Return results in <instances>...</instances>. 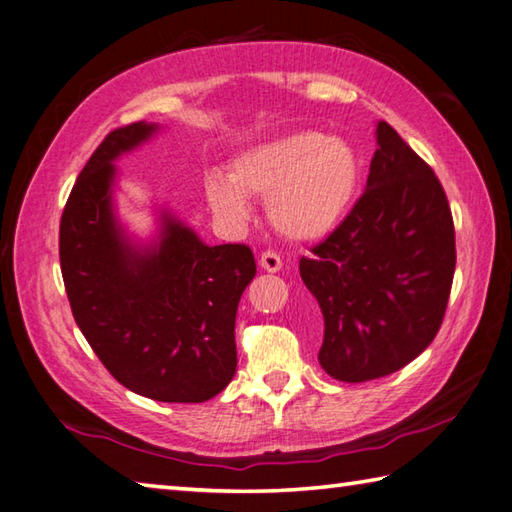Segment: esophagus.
Segmentation results:
<instances>
[{"mask_svg": "<svg viewBox=\"0 0 512 512\" xmlns=\"http://www.w3.org/2000/svg\"><path fill=\"white\" fill-rule=\"evenodd\" d=\"M259 266H262L266 273H277L282 268V259L275 250H264L262 257H259Z\"/></svg>", "mask_w": 512, "mask_h": 512, "instance_id": "esophagus-1", "label": "esophagus"}]
</instances>
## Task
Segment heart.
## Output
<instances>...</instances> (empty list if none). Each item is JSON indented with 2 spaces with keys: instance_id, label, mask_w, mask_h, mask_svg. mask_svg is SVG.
Instances as JSON below:
<instances>
[{
  "instance_id": "obj_1",
  "label": "heart",
  "mask_w": 512,
  "mask_h": 512,
  "mask_svg": "<svg viewBox=\"0 0 512 512\" xmlns=\"http://www.w3.org/2000/svg\"><path fill=\"white\" fill-rule=\"evenodd\" d=\"M358 179V156L345 141L297 132L239 154L228 179L206 181V199L230 228L250 219L248 197L266 199L268 221L282 237L313 241L347 215Z\"/></svg>"
}]
</instances>
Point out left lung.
I'll return each instance as SVG.
<instances>
[{
  "mask_svg": "<svg viewBox=\"0 0 512 512\" xmlns=\"http://www.w3.org/2000/svg\"><path fill=\"white\" fill-rule=\"evenodd\" d=\"M367 188L300 259L324 318L322 369L342 383L394 374L441 329L457 250L439 179L394 127L376 125Z\"/></svg>",
  "mask_w": 512,
  "mask_h": 512,
  "instance_id": "1",
  "label": "left lung"
}]
</instances>
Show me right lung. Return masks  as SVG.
<instances>
[{
  "label": "right lung",
  "mask_w": 512,
  "mask_h": 512,
  "mask_svg": "<svg viewBox=\"0 0 512 512\" xmlns=\"http://www.w3.org/2000/svg\"><path fill=\"white\" fill-rule=\"evenodd\" d=\"M159 132H109L82 167L60 221V268L73 318L120 385L161 403H203L235 376L239 297L257 273L244 244L206 246L161 212L159 237L134 244L114 212V161Z\"/></svg>",
  "instance_id": "1"
}]
</instances>
